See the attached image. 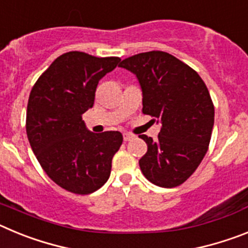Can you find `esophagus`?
Instances as JSON below:
<instances>
[{"mask_svg": "<svg viewBox=\"0 0 248 248\" xmlns=\"http://www.w3.org/2000/svg\"><path fill=\"white\" fill-rule=\"evenodd\" d=\"M123 138H124V141H130L131 139H134V135L130 134V133H124Z\"/></svg>", "mask_w": 248, "mask_h": 248, "instance_id": "34e87169", "label": "esophagus"}]
</instances>
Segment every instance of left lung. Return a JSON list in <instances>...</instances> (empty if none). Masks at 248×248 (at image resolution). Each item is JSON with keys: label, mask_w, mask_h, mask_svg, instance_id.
Returning <instances> with one entry per match:
<instances>
[{"label": "left lung", "mask_w": 248, "mask_h": 248, "mask_svg": "<svg viewBox=\"0 0 248 248\" xmlns=\"http://www.w3.org/2000/svg\"><path fill=\"white\" fill-rule=\"evenodd\" d=\"M143 91V113L161 123L154 141L139 135L148 151L139 160L150 183L175 187L198 169L209 149L215 108L209 89L198 72L161 50L139 53L122 61Z\"/></svg>", "instance_id": "obj_1"}]
</instances>
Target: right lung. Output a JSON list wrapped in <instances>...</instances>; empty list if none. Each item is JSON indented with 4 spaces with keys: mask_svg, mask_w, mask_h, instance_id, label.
Returning <instances> with one entry per match:
<instances>
[{
    "mask_svg": "<svg viewBox=\"0 0 248 248\" xmlns=\"http://www.w3.org/2000/svg\"><path fill=\"white\" fill-rule=\"evenodd\" d=\"M119 62V57L68 52L41 74L30 93L26 131L31 148L46 174L73 194H92L107 183L123 143L119 131L94 134L82 120L93 107L99 80Z\"/></svg>",
    "mask_w": 248,
    "mask_h": 248,
    "instance_id": "1",
    "label": "right lung"
}]
</instances>
